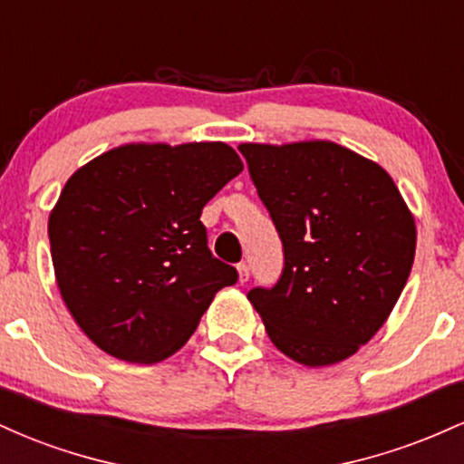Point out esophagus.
I'll return each instance as SVG.
<instances>
[{
  "label": "esophagus",
  "mask_w": 464,
  "mask_h": 464,
  "mask_svg": "<svg viewBox=\"0 0 464 464\" xmlns=\"http://www.w3.org/2000/svg\"><path fill=\"white\" fill-rule=\"evenodd\" d=\"M248 276H250L248 266H246V264H239V266H237V281H239V284H246Z\"/></svg>",
  "instance_id": "1"
}]
</instances>
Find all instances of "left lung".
<instances>
[{
  "label": "left lung",
  "mask_w": 464,
  "mask_h": 464,
  "mask_svg": "<svg viewBox=\"0 0 464 464\" xmlns=\"http://www.w3.org/2000/svg\"><path fill=\"white\" fill-rule=\"evenodd\" d=\"M268 207L285 266L279 284L248 292L268 338L303 366L358 353L401 296L417 225L380 163L327 140L239 143Z\"/></svg>",
  "instance_id": "left-lung-1"
}]
</instances>
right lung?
I'll use <instances>...</instances> for the list:
<instances>
[{"label":"right lung","mask_w":464,"mask_h":464,"mask_svg":"<svg viewBox=\"0 0 464 464\" xmlns=\"http://www.w3.org/2000/svg\"><path fill=\"white\" fill-rule=\"evenodd\" d=\"M244 169L225 141L124 143L78 168L47 220L63 303L117 360L154 364L198 327L236 268L207 248V205Z\"/></svg>","instance_id":"obj_1"}]
</instances>
